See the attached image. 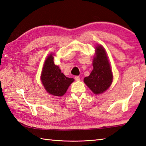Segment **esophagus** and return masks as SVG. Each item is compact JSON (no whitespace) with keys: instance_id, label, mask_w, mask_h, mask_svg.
<instances>
[{"instance_id":"obj_1","label":"esophagus","mask_w":146,"mask_h":146,"mask_svg":"<svg viewBox=\"0 0 146 146\" xmlns=\"http://www.w3.org/2000/svg\"><path fill=\"white\" fill-rule=\"evenodd\" d=\"M75 78L76 81H80V78L78 76H76Z\"/></svg>"}]
</instances>
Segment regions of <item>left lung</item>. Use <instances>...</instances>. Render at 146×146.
Returning a JSON list of instances; mask_svg holds the SVG:
<instances>
[{"label":"left lung","mask_w":146,"mask_h":146,"mask_svg":"<svg viewBox=\"0 0 146 146\" xmlns=\"http://www.w3.org/2000/svg\"><path fill=\"white\" fill-rule=\"evenodd\" d=\"M95 56L93 60V70L84 82L95 94H100L110 87L113 75L108 60L107 52L103 46L95 48Z\"/></svg>","instance_id":"1"}]
</instances>
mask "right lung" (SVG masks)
Returning <instances> with one entry per match:
<instances>
[{"label":"right lung","instance_id":"right-lung-1","mask_svg":"<svg viewBox=\"0 0 146 146\" xmlns=\"http://www.w3.org/2000/svg\"><path fill=\"white\" fill-rule=\"evenodd\" d=\"M53 54H50L46 59L41 79L46 90L54 96H63L75 80L68 78L61 73L59 66L54 63Z\"/></svg>","mask_w":146,"mask_h":146}]
</instances>
